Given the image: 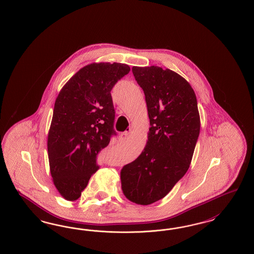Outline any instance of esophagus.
<instances>
[{
  "instance_id": "1",
  "label": "esophagus",
  "mask_w": 254,
  "mask_h": 254,
  "mask_svg": "<svg viewBox=\"0 0 254 254\" xmlns=\"http://www.w3.org/2000/svg\"><path fill=\"white\" fill-rule=\"evenodd\" d=\"M128 136H129V131H125V132H123L120 134V136H119V140H121V141H125V140H127V139L128 138Z\"/></svg>"
}]
</instances>
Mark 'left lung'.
Returning <instances> with one entry per match:
<instances>
[{"label": "left lung", "mask_w": 254, "mask_h": 254, "mask_svg": "<svg viewBox=\"0 0 254 254\" xmlns=\"http://www.w3.org/2000/svg\"><path fill=\"white\" fill-rule=\"evenodd\" d=\"M145 93L150 127L142 153L121 169L124 195L137 205L164 198L186 174L200 133L197 99L178 73L160 66H133Z\"/></svg>", "instance_id": "8db88e82"}]
</instances>
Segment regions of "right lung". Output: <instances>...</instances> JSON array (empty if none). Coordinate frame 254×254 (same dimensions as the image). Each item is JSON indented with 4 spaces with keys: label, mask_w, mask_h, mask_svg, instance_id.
I'll return each instance as SVG.
<instances>
[{
    "label": "right lung",
    "mask_w": 254,
    "mask_h": 254,
    "mask_svg": "<svg viewBox=\"0 0 254 254\" xmlns=\"http://www.w3.org/2000/svg\"><path fill=\"white\" fill-rule=\"evenodd\" d=\"M129 71L126 64H89L73 75L56 98L48 135L49 169L54 186L67 201L81 196L99 169V152L116 134L110 91Z\"/></svg>",
    "instance_id": "1"
}]
</instances>
